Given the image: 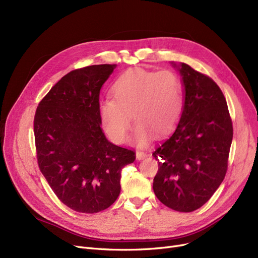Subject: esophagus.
Instances as JSON below:
<instances>
[{"label": "esophagus", "instance_id": "obj_1", "mask_svg": "<svg viewBox=\"0 0 258 258\" xmlns=\"http://www.w3.org/2000/svg\"><path fill=\"white\" fill-rule=\"evenodd\" d=\"M146 157H147V153L146 152H143V151H140V150L137 151V159L138 160H142V159L146 158Z\"/></svg>", "mask_w": 258, "mask_h": 258}]
</instances>
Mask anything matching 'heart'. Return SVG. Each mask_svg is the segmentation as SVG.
Returning a JSON list of instances; mask_svg holds the SVG:
<instances>
[{
	"instance_id": "1",
	"label": "heart",
	"mask_w": 258,
	"mask_h": 258,
	"mask_svg": "<svg viewBox=\"0 0 258 258\" xmlns=\"http://www.w3.org/2000/svg\"><path fill=\"white\" fill-rule=\"evenodd\" d=\"M112 99L100 104L102 125L111 139L123 142L136 122V139L149 141L151 132L163 136L176 127L184 109V89L174 72L132 69L121 74L111 89Z\"/></svg>"
}]
</instances>
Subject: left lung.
<instances>
[{
	"instance_id": "1",
	"label": "left lung",
	"mask_w": 258,
	"mask_h": 258,
	"mask_svg": "<svg viewBox=\"0 0 258 258\" xmlns=\"http://www.w3.org/2000/svg\"><path fill=\"white\" fill-rule=\"evenodd\" d=\"M185 89L178 126L153 151L159 169L153 191L167 208L200 209L223 181L233 139V123L222 91L208 75L181 63Z\"/></svg>"
}]
</instances>
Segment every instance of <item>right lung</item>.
<instances>
[{
	"label": "right lung",
	"mask_w": 258,
	"mask_h": 258,
	"mask_svg": "<svg viewBox=\"0 0 258 258\" xmlns=\"http://www.w3.org/2000/svg\"><path fill=\"white\" fill-rule=\"evenodd\" d=\"M115 64L71 71L41 99L34 118L39 168L58 199L78 213L108 209L121 169L136 151L110 143L100 128L99 92Z\"/></svg>",
	"instance_id": "obj_1"
}]
</instances>
